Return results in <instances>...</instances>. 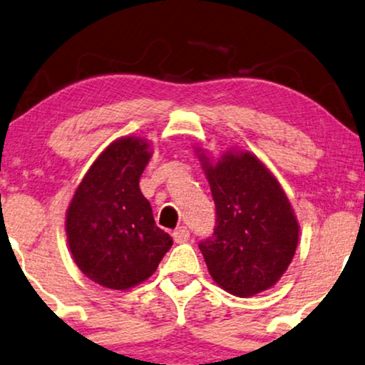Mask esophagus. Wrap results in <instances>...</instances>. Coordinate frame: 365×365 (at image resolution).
Wrapping results in <instances>:
<instances>
[{"label":"esophagus","instance_id":"34e87169","mask_svg":"<svg viewBox=\"0 0 365 365\" xmlns=\"http://www.w3.org/2000/svg\"><path fill=\"white\" fill-rule=\"evenodd\" d=\"M188 239H190V230H188L187 227H178L177 230L173 232V240L177 242V244L188 242Z\"/></svg>","mask_w":365,"mask_h":365}]
</instances>
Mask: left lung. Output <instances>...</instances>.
Masks as SVG:
<instances>
[{
  "mask_svg": "<svg viewBox=\"0 0 365 365\" xmlns=\"http://www.w3.org/2000/svg\"><path fill=\"white\" fill-rule=\"evenodd\" d=\"M198 150V148H197ZM217 210L203 259L218 287L252 297L280 280L299 244V222L270 170L250 152H225L217 162L198 155Z\"/></svg>",
  "mask_w": 365,
  "mask_h": 365,
  "instance_id": "obj_1",
  "label": "left lung"
}]
</instances>
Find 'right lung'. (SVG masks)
<instances>
[{
  "label": "right lung",
  "instance_id": "1",
  "mask_svg": "<svg viewBox=\"0 0 365 365\" xmlns=\"http://www.w3.org/2000/svg\"><path fill=\"white\" fill-rule=\"evenodd\" d=\"M150 157L145 138L115 140L86 172L66 210V237L75 264L101 287L126 290L142 284L173 244L157 227L150 202L140 190Z\"/></svg>",
  "mask_w": 365,
  "mask_h": 365
}]
</instances>
